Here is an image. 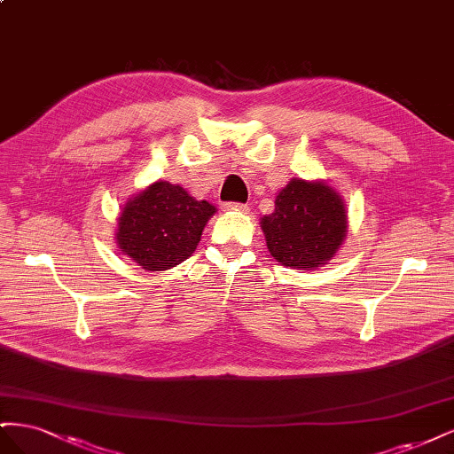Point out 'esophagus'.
<instances>
[{"label":"esophagus","mask_w":454,"mask_h":454,"mask_svg":"<svg viewBox=\"0 0 454 454\" xmlns=\"http://www.w3.org/2000/svg\"><path fill=\"white\" fill-rule=\"evenodd\" d=\"M225 210H239V212H248V204H240V202H225L223 204Z\"/></svg>","instance_id":"34e87169"}]
</instances>
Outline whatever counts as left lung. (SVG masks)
<instances>
[{"instance_id": "1", "label": "left lung", "mask_w": 454, "mask_h": 454, "mask_svg": "<svg viewBox=\"0 0 454 454\" xmlns=\"http://www.w3.org/2000/svg\"><path fill=\"white\" fill-rule=\"evenodd\" d=\"M270 255L286 267L310 270L332 259L347 237L345 204L322 182L292 180L261 219Z\"/></svg>"}]
</instances>
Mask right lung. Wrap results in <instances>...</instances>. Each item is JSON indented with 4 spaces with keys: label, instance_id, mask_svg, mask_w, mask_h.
<instances>
[{
    "label": "right lung",
    "instance_id": "add662e5",
    "mask_svg": "<svg viewBox=\"0 0 454 454\" xmlns=\"http://www.w3.org/2000/svg\"><path fill=\"white\" fill-rule=\"evenodd\" d=\"M215 208L180 185L157 182L127 202L119 217L121 252L145 270H167L197 250Z\"/></svg>",
    "mask_w": 454,
    "mask_h": 454
}]
</instances>
